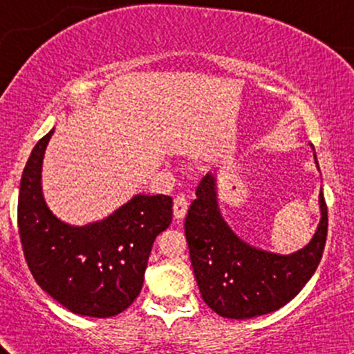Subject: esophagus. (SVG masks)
<instances>
[{"label":"esophagus","instance_id":"esophagus-1","mask_svg":"<svg viewBox=\"0 0 354 354\" xmlns=\"http://www.w3.org/2000/svg\"><path fill=\"white\" fill-rule=\"evenodd\" d=\"M188 206H189V201L188 198H186V194H178V196L174 198V205H173L174 218L181 219L185 216L186 211H188Z\"/></svg>","mask_w":354,"mask_h":354}]
</instances>
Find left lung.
Instances as JSON below:
<instances>
[{"label": "left lung", "instance_id": "8db88e82", "mask_svg": "<svg viewBox=\"0 0 354 354\" xmlns=\"http://www.w3.org/2000/svg\"><path fill=\"white\" fill-rule=\"evenodd\" d=\"M321 221L310 245L281 256L241 241L219 214L214 178L196 188L185 221L191 266L205 303L219 316L246 319L290 303L318 268L328 234V208L319 193Z\"/></svg>", "mask_w": 354, "mask_h": 354}]
</instances>
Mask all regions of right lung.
Returning <instances> with one entry per match:
<instances>
[{
	"mask_svg": "<svg viewBox=\"0 0 354 354\" xmlns=\"http://www.w3.org/2000/svg\"><path fill=\"white\" fill-rule=\"evenodd\" d=\"M55 129L36 143L23 169L18 228L36 283L76 315L109 318L131 306L143 288L154 239L171 225L173 198L138 194L111 216L70 226L41 193V163Z\"/></svg>",
	"mask_w": 354,
	"mask_h": 354,
	"instance_id": "right-lung-1",
	"label": "right lung"
}]
</instances>
